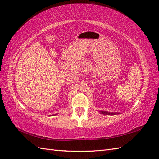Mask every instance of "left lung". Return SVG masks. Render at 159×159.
I'll return each mask as SVG.
<instances>
[{"label":"left lung","instance_id":"1","mask_svg":"<svg viewBox=\"0 0 159 159\" xmlns=\"http://www.w3.org/2000/svg\"><path fill=\"white\" fill-rule=\"evenodd\" d=\"M100 113L105 114V115H114L115 114L114 113H108V112H106V111H100Z\"/></svg>","mask_w":159,"mask_h":159}]
</instances>
